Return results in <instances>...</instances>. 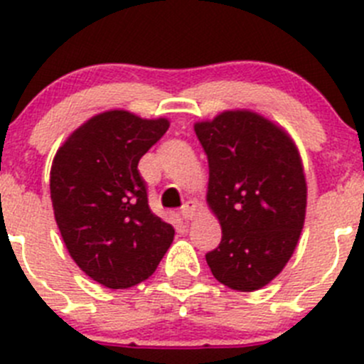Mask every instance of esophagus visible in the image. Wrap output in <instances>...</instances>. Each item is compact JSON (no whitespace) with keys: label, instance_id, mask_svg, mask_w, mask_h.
Wrapping results in <instances>:
<instances>
[{"label":"esophagus","instance_id":"esophagus-1","mask_svg":"<svg viewBox=\"0 0 364 364\" xmlns=\"http://www.w3.org/2000/svg\"><path fill=\"white\" fill-rule=\"evenodd\" d=\"M198 210H200L198 202H196V200H188V202L184 203V207H182V210H180V214H182V218H184L186 221H189L198 214Z\"/></svg>","mask_w":364,"mask_h":364}]
</instances>
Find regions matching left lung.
Masks as SVG:
<instances>
[{
  "label": "left lung",
  "instance_id": "left-lung-1",
  "mask_svg": "<svg viewBox=\"0 0 364 364\" xmlns=\"http://www.w3.org/2000/svg\"><path fill=\"white\" fill-rule=\"evenodd\" d=\"M195 132L209 161L207 203L221 225L207 264L227 288H264L291 259L306 220L299 148L282 127L247 109L198 121Z\"/></svg>",
  "mask_w": 364,
  "mask_h": 364
}]
</instances>
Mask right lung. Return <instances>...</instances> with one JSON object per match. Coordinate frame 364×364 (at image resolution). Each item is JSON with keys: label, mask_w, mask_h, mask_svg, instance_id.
I'll return each mask as SVG.
<instances>
[{"label": "right lung", "mask_w": 364, "mask_h": 364, "mask_svg": "<svg viewBox=\"0 0 364 364\" xmlns=\"http://www.w3.org/2000/svg\"><path fill=\"white\" fill-rule=\"evenodd\" d=\"M168 128L166 117L107 110L76 128L55 154V221L73 261L105 288L146 280L173 243L175 228L150 210L137 169Z\"/></svg>", "instance_id": "add662e5"}]
</instances>
